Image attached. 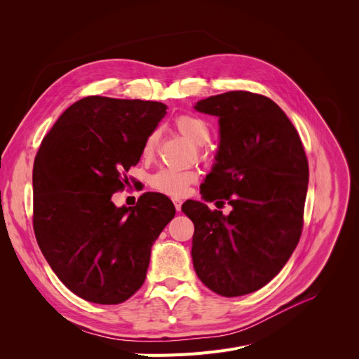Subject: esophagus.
Wrapping results in <instances>:
<instances>
[{"instance_id": "1", "label": "esophagus", "mask_w": 359, "mask_h": 359, "mask_svg": "<svg viewBox=\"0 0 359 359\" xmlns=\"http://www.w3.org/2000/svg\"><path fill=\"white\" fill-rule=\"evenodd\" d=\"M173 203H175V206H176V210H177V211H180V210H182V199L175 198V199H173Z\"/></svg>"}]
</instances>
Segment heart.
<instances>
[{"mask_svg": "<svg viewBox=\"0 0 359 359\" xmlns=\"http://www.w3.org/2000/svg\"><path fill=\"white\" fill-rule=\"evenodd\" d=\"M175 126L182 135H184L187 140H191L194 144L201 147L202 156L206 154V151L202 148V145L208 144L212 137L208 122L195 115H180L176 118ZM160 132L157 129L151 130L147 135L141 149V154L144 158H151L154 156ZM196 179L198 173L195 170H176L164 167L149 177V184L153 189H156L160 194L168 196H182L186 194L187 187L196 182Z\"/></svg>", "mask_w": 359, "mask_h": 359, "instance_id": "obj_1", "label": "heart"}]
</instances>
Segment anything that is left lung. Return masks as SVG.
<instances>
[{"label":"left lung","instance_id":"1","mask_svg":"<svg viewBox=\"0 0 359 359\" xmlns=\"http://www.w3.org/2000/svg\"><path fill=\"white\" fill-rule=\"evenodd\" d=\"M195 109L219 118L221 135L217 164L201 192L208 201L227 199L233 211L224 217L202 202L182 205L195 225L194 268L211 291L246 295L278 275L299 241L309 186L306 151L285 113L262 94L229 91Z\"/></svg>","mask_w":359,"mask_h":359}]
</instances>
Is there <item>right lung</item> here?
<instances>
[{
    "label": "right lung",
    "mask_w": 359,
    "mask_h": 359,
    "mask_svg": "<svg viewBox=\"0 0 359 359\" xmlns=\"http://www.w3.org/2000/svg\"><path fill=\"white\" fill-rule=\"evenodd\" d=\"M158 102L88 96L71 104L43 138L33 164V230L49 266L75 295L121 304L144 284L151 246L176 210L145 192L116 208L111 195L164 118Z\"/></svg>",
    "instance_id": "obj_1"
}]
</instances>
